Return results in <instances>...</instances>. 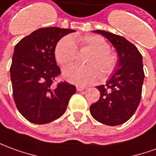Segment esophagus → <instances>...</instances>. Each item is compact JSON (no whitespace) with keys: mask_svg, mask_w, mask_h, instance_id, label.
<instances>
[{"mask_svg":"<svg viewBox=\"0 0 156 156\" xmlns=\"http://www.w3.org/2000/svg\"><path fill=\"white\" fill-rule=\"evenodd\" d=\"M86 89L85 87H82V86H77V90L78 91H82V90H84Z\"/></svg>","mask_w":156,"mask_h":156,"instance_id":"34e87169","label":"esophagus"}]
</instances>
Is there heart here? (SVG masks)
Segmentation results:
<instances>
[{
	"label": "heart",
	"mask_w": 156,
	"mask_h": 156,
	"mask_svg": "<svg viewBox=\"0 0 156 156\" xmlns=\"http://www.w3.org/2000/svg\"><path fill=\"white\" fill-rule=\"evenodd\" d=\"M77 40L81 48L88 47L93 51L85 67H72L63 69V76L68 81L78 85H89L105 78L116 71L118 57L110 50V44L103 37L89 34L78 37ZM78 50L75 40L72 36H65L58 41L55 49V57L63 67L70 66L76 62Z\"/></svg>",
	"instance_id": "heart-1"
}]
</instances>
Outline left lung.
<instances>
[{
    "mask_svg": "<svg viewBox=\"0 0 156 156\" xmlns=\"http://www.w3.org/2000/svg\"><path fill=\"white\" fill-rule=\"evenodd\" d=\"M93 32L105 37L116 48L118 65L106 84L96 87L101 97L89 111L101 123L117 126L131 118L140 102L144 78L142 55L124 37L104 30Z\"/></svg>",
    "mask_w": 156,
    "mask_h": 156,
    "instance_id": "8db88e82",
    "label": "left lung"
}]
</instances>
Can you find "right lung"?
<instances>
[{
	"instance_id": "obj_1",
	"label": "right lung",
	"mask_w": 156,
	"mask_h": 156,
	"mask_svg": "<svg viewBox=\"0 0 156 156\" xmlns=\"http://www.w3.org/2000/svg\"><path fill=\"white\" fill-rule=\"evenodd\" d=\"M73 32L56 27L39 29L15 45L10 67L13 99L18 112L32 123L59 118L76 92V87L66 81L52 85L61 73L55 57L56 44Z\"/></svg>"
}]
</instances>
